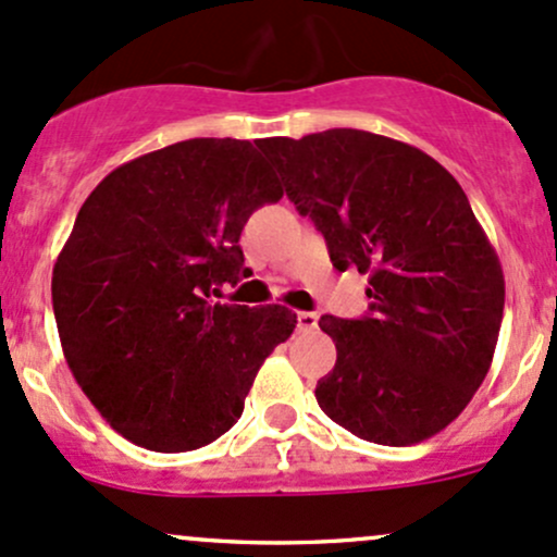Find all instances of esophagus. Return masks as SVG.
Instances as JSON below:
<instances>
[{"label":"esophagus","mask_w":557,"mask_h":557,"mask_svg":"<svg viewBox=\"0 0 557 557\" xmlns=\"http://www.w3.org/2000/svg\"><path fill=\"white\" fill-rule=\"evenodd\" d=\"M315 326H319V315L310 313V310H300V313H297V329H300V332H313Z\"/></svg>","instance_id":"1"}]
</instances>
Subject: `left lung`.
Instances as JSON below:
<instances>
[{
    "instance_id": "8db88e82",
    "label": "left lung",
    "mask_w": 557,
    "mask_h": 557,
    "mask_svg": "<svg viewBox=\"0 0 557 557\" xmlns=\"http://www.w3.org/2000/svg\"><path fill=\"white\" fill-rule=\"evenodd\" d=\"M260 148L334 268L369 273L367 315L319 321L337 348L315 385L321 411L382 446L441 433L492 367L505 310L499 257L462 185L420 148L363 129Z\"/></svg>"
}]
</instances>
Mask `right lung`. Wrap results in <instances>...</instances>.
<instances>
[{
	"label": "right lung",
	"mask_w": 557,
	"mask_h": 557,
	"mask_svg": "<svg viewBox=\"0 0 557 557\" xmlns=\"http://www.w3.org/2000/svg\"><path fill=\"white\" fill-rule=\"evenodd\" d=\"M281 196L268 161L233 137L146 153L87 196L52 271V310L69 369L127 441L164 454L218 441L295 332L284 305L212 300L252 273L238 238Z\"/></svg>",
	"instance_id": "add662e5"
}]
</instances>
